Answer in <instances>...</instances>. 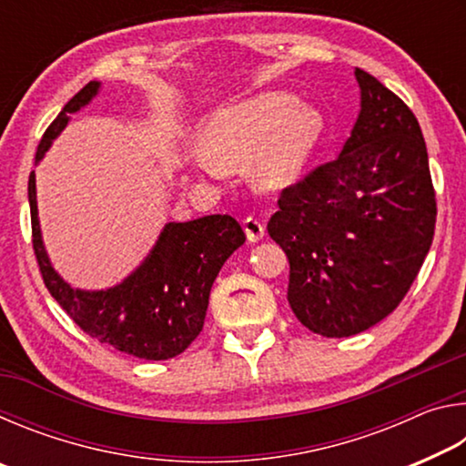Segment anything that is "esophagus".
<instances>
[{"label": "esophagus", "mask_w": 466, "mask_h": 466, "mask_svg": "<svg viewBox=\"0 0 466 466\" xmlns=\"http://www.w3.org/2000/svg\"><path fill=\"white\" fill-rule=\"evenodd\" d=\"M242 228H244V232H247V238H248L250 242H258V240H263V236H265V226H263L261 219H257V218L248 216L247 219H242Z\"/></svg>", "instance_id": "1"}]
</instances>
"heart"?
I'll return each mask as SVG.
<instances>
[{"label":"heart","instance_id":"1","mask_svg":"<svg viewBox=\"0 0 466 466\" xmlns=\"http://www.w3.org/2000/svg\"><path fill=\"white\" fill-rule=\"evenodd\" d=\"M322 137L325 116L317 106L271 90L219 108L201 129L193 164L208 177L248 167L252 187L278 193L302 178Z\"/></svg>","mask_w":466,"mask_h":466}]
</instances>
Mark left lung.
I'll return each instance as SVG.
<instances>
[{
    "mask_svg": "<svg viewBox=\"0 0 466 466\" xmlns=\"http://www.w3.org/2000/svg\"><path fill=\"white\" fill-rule=\"evenodd\" d=\"M360 115L333 162L281 191L267 230L289 258L288 302L306 329L351 337L411 288L436 228L428 149L397 94L356 67Z\"/></svg>",
    "mask_w": 466,
    "mask_h": 466,
    "instance_id": "left-lung-1",
    "label": "left lung"
}]
</instances>
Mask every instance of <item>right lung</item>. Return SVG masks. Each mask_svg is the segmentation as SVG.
Masks as SVG:
<instances>
[{"label": "right lung", "instance_id": "right-lung-1", "mask_svg": "<svg viewBox=\"0 0 466 466\" xmlns=\"http://www.w3.org/2000/svg\"><path fill=\"white\" fill-rule=\"evenodd\" d=\"M100 82H90L61 108L38 144L35 162L49 152L72 115L96 98ZM33 247L43 279L84 333L139 360H170L201 333L209 291L222 265L247 236L232 216H203L168 222L144 261L121 283L106 289L74 288L55 271L46 255L36 208V177L28 178Z\"/></svg>", "mask_w": 466, "mask_h": 466}]
</instances>
